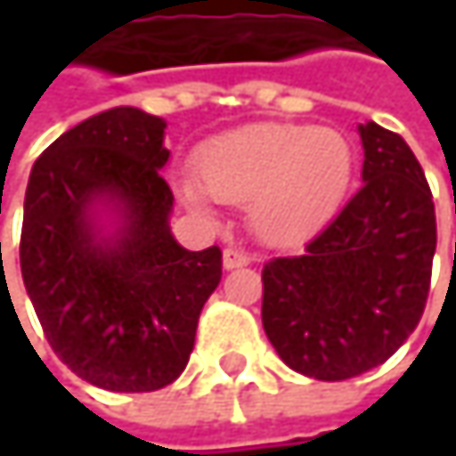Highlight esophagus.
I'll return each instance as SVG.
<instances>
[{
  "label": "esophagus",
  "instance_id": "1",
  "mask_svg": "<svg viewBox=\"0 0 456 456\" xmlns=\"http://www.w3.org/2000/svg\"><path fill=\"white\" fill-rule=\"evenodd\" d=\"M250 264V256L242 250V248H227L224 250V269L232 272V269H242V266H248Z\"/></svg>",
  "mask_w": 456,
  "mask_h": 456
}]
</instances>
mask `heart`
I'll return each mask as SVG.
<instances>
[{
  "label": "heart",
  "mask_w": 456,
  "mask_h": 456,
  "mask_svg": "<svg viewBox=\"0 0 456 456\" xmlns=\"http://www.w3.org/2000/svg\"><path fill=\"white\" fill-rule=\"evenodd\" d=\"M356 166L351 139L330 126L248 124L208 139L195 152L198 187L216 203H248L250 224L266 242H293L319 227L348 192ZM182 198L206 211L184 184Z\"/></svg>",
  "instance_id": "1"
}]
</instances>
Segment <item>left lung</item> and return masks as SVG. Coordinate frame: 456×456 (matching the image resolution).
<instances>
[{"label":"left lung","mask_w":456,"mask_h":456,"mask_svg":"<svg viewBox=\"0 0 456 456\" xmlns=\"http://www.w3.org/2000/svg\"><path fill=\"white\" fill-rule=\"evenodd\" d=\"M362 190L304 253L264 264L261 319L280 359L314 380H348L388 356L422 317L436 253L425 174L399 134L359 124Z\"/></svg>","instance_id":"obj_1"}]
</instances>
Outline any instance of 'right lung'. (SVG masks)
Listing matches in <instances>:
<instances>
[{
	"label": "right lung",
	"instance_id": "add662e5",
	"mask_svg": "<svg viewBox=\"0 0 456 456\" xmlns=\"http://www.w3.org/2000/svg\"><path fill=\"white\" fill-rule=\"evenodd\" d=\"M166 121L110 108L54 139L31 168L20 272L52 351L86 383L144 394L192 354L222 250L171 234Z\"/></svg>",
	"mask_w": 456,
	"mask_h": 456
}]
</instances>
